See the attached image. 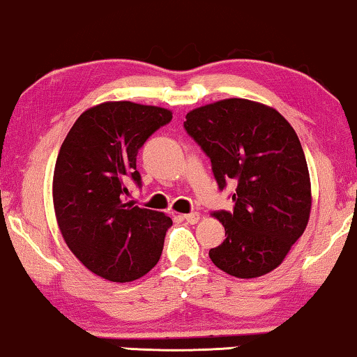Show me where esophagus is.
I'll return each instance as SVG.
<instances>
[{
    "label": "esophagus",
    "instance_id": "obj_1",
    "mask_svg": "<svg viewBox=\"0 0 357 357\" xmlns=\"http://www.w3.org/2000/svg\"><path fill=\"white\" fill-rule=\"evenodd\" d=\"M183 219L187 220L188 224L193 225V224H196V222L199 220V214H198V213H190V214H185V215H183Z\"/></svg>",
    "mask_w": 357,
    "mask_h": 357
}]
</instances>
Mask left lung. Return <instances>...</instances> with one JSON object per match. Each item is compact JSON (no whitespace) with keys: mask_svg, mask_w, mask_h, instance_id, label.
Instances as JSON below:
<instances>
[{"mask_svg":"<svg viewBox=\"0 0 357 357\" xmlns=\"http://www.w3.org/2000/svg\"><path fill=\"white\" fill-rule=\"evenodd\" d=\"M185 119V130L211 159L219 190L235 188L234 209L214 213L225 240L211 248V261L238 278L273 271L311 214V180L296 132L280 112L241 98L201 106Z\"/></svg>","mask_w":357,"mask_h":357,"instance_id":"left-lung-1","label":"left lung"}]
</instances>
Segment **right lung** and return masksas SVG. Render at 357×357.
Segmentation results:
<instances>
[{
	"label": "right lung",
	"mask_w": 357,
	"mask_h": 357,
	"mask_svg": "<svg viewBox=\"0 0 357 357\" xmlns=\"http://www.w3.org/2000/svg\"><path fill=\"white\" fill-rule=\"evenodd\" d=\"M172 112L130 101L85 111L67 133L53 175L54 213L63 238L89 271L132 282L158 264L172 220L127 199L128 182L142 187L140 148Z\"/></svg>",
	"instance_id": "obj_1"
}]
</instances>
